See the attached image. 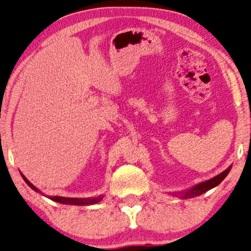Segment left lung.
Masks as SVG:
<instances>
[{"label": "left lung", "mask_w": 251, "mask_h": 251, "mask_svg": "<svg viewBox=\"0 0 251 251\" xmlns=\"http://www.w3.org/2000/svg\"><path fill=\"white\" fill-rule=\"evenodd\" d=\"M230 169H231V166L228 167L227 169L224 170L221 174H219V175L213 177V178L197 184V185L192 186L191 189L186 190V191H182L178 193H171V195L175 196V197H179V198H182V199L193 198V197L201 196V195H202V193H205L206 191H208V190L215 188V186L219 185V184L223 182V180L225 179V177L229 174Z\"/></svg>", "instance_id": "8db88e82"}]
</instances>
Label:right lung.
<instances>
[{
  "mask_svg": "<svg viewBox=\"0 0 251 251\" xmlns=\"http://www.w3.org/2000/svg\"><path fill=\"white\" fill-rule=\"evenodd\" d=\"M22 177H23V179L25 180V183L27 184L28 186H30L31 189L34 190L36 192H39L41 193L39 190H38L36 186L33 185L32 183H30L28 180L26 179V177H25L23 174H22ZM43 195V193H41ZM44 196V195H43ZM49 198L50 201H56V202H60V204H67V205H78V206H82V205H93V204H97V202H100V201L103 199V196H98V197H94V198H67V197H59V196H50Z\"/></svg>",
  "mask_w": 251,
  "mask_h": 251,
  "instance_id": "1",
  "label": "right lung"
}]
</instances>
